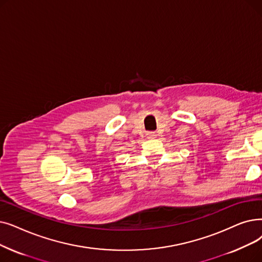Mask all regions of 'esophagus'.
<instances>
[{
	"label": "esophagus",
	"mask_w": 262,
	"mask_h": 262,
	"mask_svg": "<svg viewBox=\"0 0 262 262\" xmlns=\"http://www.w3.org/2000/svg\"><path fill=\"white\" fill-rule=\"evenodd\" d=\"M146 137L149 138V139H153V138H155V137H156V134H155V133H153V132H150V133H147V134H146Z\"/></svg>",
	"instance_id": "obj_1"
}]
</instances>
